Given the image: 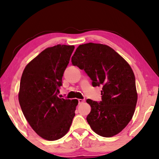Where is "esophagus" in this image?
<instances>
[{
  "label": "esophagus",
  "instance_id": "34e87169",
  "mask_svg": "<svg viewBox=\"0 0 159 159\" xmlns=\"http://www.w3.org/2000/svg\"><path fill=\"white\" fill-rule=\"evenodd\" d=\"M78 102H79V104H82L84 102V100L83 99H78Z\"/></svg>",
  "mask_w": 159,
  "mask_h": 159
}]
</instances>
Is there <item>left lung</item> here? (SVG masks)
Listing matches in <instances>:
<instances>
[{"label": "left lung", "mask_w": 159, "mask_h": 159, "mask_svg": "<svg viewBox=\"0 0 159 159\" xmlns=\"http://www.w3.org/2000/svg\"><path fill=\"white\" fill-rule=\"evenodd\" d=\"M71 63L84 69L93 87H103L101 101L87 100L91 106L87 116L90 127L106 138L119 133L132 119L138 101L135 77L129 64L111 47L93 43L79 45Z\"/></svg>", "instance_id": "left-lung-1"}]
</instances>
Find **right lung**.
Wrapping results in <instances>:
<instances>
[{"label": "right lung", "mask_w": 159, "mask_h": 159, "mask_svg": "<svg viewBox=\"0 0 159 159\" xmlns=\"http://www.w3.org/2000/svg\"><path fill=\"white\" fill-rule=\"evenodd\" d=\"M74 49V45H66L48 48L26 66L21 75V111L34 131L47 140L64 136L75 116L77 100L58 96Z\"/></svg>", "instance_id": "1"}]
</instances>
